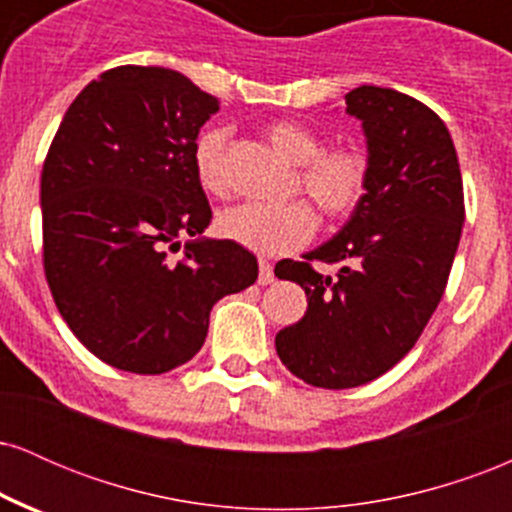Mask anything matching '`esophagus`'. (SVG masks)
<instances>
[{
  "instance_id": "obj_1",
  "label": "esophagus",
  "mask_w": 512,
  "mask_h": 512,
  "mask_svg": "<svg viewBox=\"0 0 512 512\" xmlns=\"http://www.w3.org/2000/svg\"><path fill=\"white\" fill-rule=\"evenodd\" d=\"M257 281H260L262 286L272 284L274 281V267L267 260H260V276H257Z\"/></svg>"
}]
</instances>
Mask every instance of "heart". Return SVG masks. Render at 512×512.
Listing matches in <instances>:
<instances>
[{
  "mask_svg": "<svg viewBox=\"0 0 512 512\" xmlns=\"http://www.w3.org/2000/svg\"><path fill=\"white\" fill-rule=\"evenodd\" d=\"M264 137L286 161L296 166L291 190L313 199L327 221L349 219L361 207L370 180V161L361 146H325L313 127L296 120L269 122L264 127ZM226 146L228 129L209 127L199 134L192 149L197 178L204 190L214 195L228 192ZM216 228L223 238L248 250L262 255H284L313 238L317 214L305 199H293L279 207L245 202L221 211Z\"/></svg>",
  "mask_w": 512,
  "mask_h": 512,
  "instance_id": "b5f03b06",
  "label": "heart"
}]
</instances>
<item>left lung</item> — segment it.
Here are the masks:
<instances>
[{
	"label": "left lung",
	"instance_id": "left-lung-1",
	"mask_svg": "<svg viewBox=\"0 0 512 512\" xmlns=\"http://www.w3.org/2000/svg\"><path fill=\"white\" fill-rule=\"evenodd\" d=\"M363 122L370 180L339 236L303 262L281 260L279 279L301 284L308 310L276 334L296 378L346 390L380 378L409 354L436 313L460 245L462 173L440 117L407 93L358 86L344 96ZM317 261L339 263L337 277Z\"/></svg>",
	"mask_w": 512,
	"mask_h": 512
}]
</instances>
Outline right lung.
<instances>
[{
	"instance_id": "add662e5",
	"label": "right lung",
	"mask_w": 512,
	"mask_h": 512,
	"mask_svg": "<svg viewBox=\"0 0 512 512\" xmlns=\"http://www.w3.org/2000/svg\"><path fill=\"white\" fill-rule=\"evenodd\" d=\"M219 101L187 76L122 64L69 105L40 175L43 269L74 337L108 366L158 375L202 349L209 313L257 281L233 240H192L211 207L192 149Z\"/></svg>"
}]
</instances>
